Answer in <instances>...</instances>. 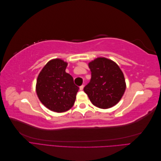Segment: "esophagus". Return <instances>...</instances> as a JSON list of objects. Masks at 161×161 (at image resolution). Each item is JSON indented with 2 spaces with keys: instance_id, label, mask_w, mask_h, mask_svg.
<instances>
[{
  "instance_id": "obj_1",
  "label": "esophagus",
  "mask_w": 161,
  "mask_h": 161,
  "mask_svg": "<svg viewBox=\"0 0 161 161\" xmlns=\"http://www.w3.org/2000/svg\"><path fill=\"white\" fill-rule=\"evenodd\" d=\"M83 89H84V85H81V86H80V91H82V90H83Z\"/></svg>"
}]
</instances>
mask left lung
Returning a JSON list of instances; mask_svg holds the SVG:
<instances>
[{
    "instance_id": "left-lung-1",
    "label": "left lung",
    "mask_w": 161,
    "mask_h": 161,
    "mask_svg": "<svg viewBox=\"0 0 161 161\" xmlns=\"http://www.w3.org/2000/svg\"><path fill=\"white\" fill-rule=\"evenodd\" d=\"M90 82L84 88L91 103L101 109L115 105L125 90L122 71L115 62L105 58H97L89 63Z\"/></svg>"
}]
</instances>
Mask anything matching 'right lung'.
I'll return each instance as SVG.
<instances>
[{
  "mask_svg": "<svg viewBox=\"0 0 161 161\" xmlns=\"http://www.w3.org/2000/svg\"><path fill=\"white\" fill-rule=\"evenodd\" d=\"M67 62L61 59L48 62L38 75L36 92L39 99L50 110L62 113L75 103L79 88L66 72Z\"/></svg>",
  "mask_w": 161,
  "mask_h": 161,
  "instance_id": "right-lung-1",
  "label": "right lung"
}]
</instances>
